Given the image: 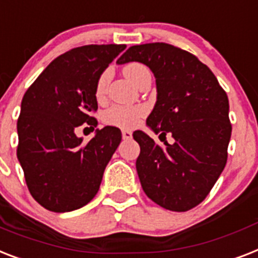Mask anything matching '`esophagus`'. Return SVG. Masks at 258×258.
I'll use <instances>...</instances> for the list:
<instances>
[{
	"mask_svg": "<svg viewBox=\"0 0 258 258\" xmlns=\"http://www.w3.org/2000/svg\"><path fill=\"white\" fill-rule=\"evenodd\" d=\"M122 138L124 140L131 139V138H133V133H131V131H128V130H123V131H122Z\"/></svg>",
	"mask_w": 258,
	"mask_h": 258,
	"instance_id": "obj_1",
	"label": "esophagus"
}]
</instances>
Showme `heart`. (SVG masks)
<instances>
[{"label":"heart","mask_w":258,"mask_h":258,"mask_svg":"<svg viewBox=\"0 0 258 258\" xmlns=\"http://www.w3.org/2000/svg\"><path fill=\"white\" fill-rule=\"evenodd\" d=\"M146 70L147 69L144 68L143 64L134 62V63L125 64L123 68V74L130 82L135 83L140 74ZM108 81H110V71L106 70L100 74V77L96 81L95 95L98 99L104 95ZM144 114H146V110L140 106H112L104 112L103 120L107 124L120 127V128H134L135 125L139 124Z\"/></svg>","instance_id":"obj_1"}]
</instances>
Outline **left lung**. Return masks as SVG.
<instances>
[{
  "instance_id": "1",
  "label": "left lung",
  "mask_w": 258,
  "mask_h": 258,
  "mask_svg": "<svg viewBox=\"0 0 258 258\" xmlns=\"http://www.w3.org/2000/svg\"><path fill=\"white\" fill-rule=\"evenodd\" d=\"M128 62L146 64L156 79L147 127L160 140L167 134L175 139L160 147L143 131L134 133L142 188L163 208L185 212L207 198L227 164L232 134L227 93L207 64L168 43L131 46L116 60Z\"/></svg>"
}]
</instances>
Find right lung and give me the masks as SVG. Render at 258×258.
<instances>
[{"instance_id": "add662e5", "label": "right lung", "mask_w": 258, "mask_h": 258, "mask_svg": "<svg viewBox=\"0 0 258 258\" xmlns=\"http://www.w3.org/2000/svg\"><path fill=\"white\" fill-rule=\"evenodd\" d=\"M125 45H86L62 54L27 89L17 122V158L31 196L51 212L82 208L96 195L122 134L96 128L83 143L75 134L96 127L95 86Z\"/></svg>"}]
</instances>
